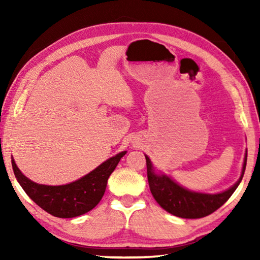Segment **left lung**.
Here are the masks:
<instances>
[{
	"label": "left lung",
	"instance_id": "1",
	"mask_svg": "<svg viewBox=\"0 0 260 260\" xmlns=\"http://www.w3.org/2000/svg\"><path fill=\"white\" fill-rule=\"evenodd\" d=\"M147 174L148 182L150 187V191L153 199L159 204L162 209L167 212L177 215L184 219H197L203 218L206 215L214 212L220 206L223 205L228 199L233 195V192L239 187L240 182L243 178L246 157H248V150L245 151L243 167L240 179L233 184L231 188L226 189L225 191L217 193H205L191 191L189 189L180 186L173 179L167 177L164 173H157L153 165L147 155Z\"/></svg>",
	"mask_w": 260,
	"mask_h": 260
}]
</instances>
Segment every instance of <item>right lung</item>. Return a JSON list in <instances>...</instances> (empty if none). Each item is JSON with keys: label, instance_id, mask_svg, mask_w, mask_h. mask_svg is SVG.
<instances>
[{"label": "right lung", "instance_id": "add662e5", "mask_svg": "<svg viewBox=\"0 0 260 260\" xmlns=\"http://www.w3.org/2000/svg\"><path fill=\"white\" fill-rule=\"evenodd\" d=\"M126 151L109 158L85 177L61 186H47L32 181L20 172L11 158L15 177L24 191L46 212L57 218H74L93 210L100 203L107 188L108 179Z\"/></svg>", "mask_w": 260, "mask_h": 260}]
</instances>
